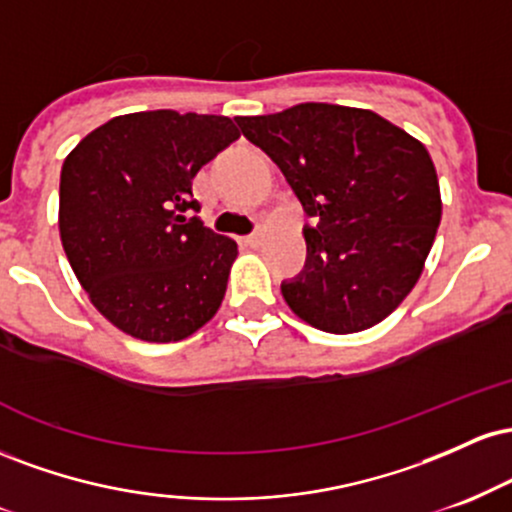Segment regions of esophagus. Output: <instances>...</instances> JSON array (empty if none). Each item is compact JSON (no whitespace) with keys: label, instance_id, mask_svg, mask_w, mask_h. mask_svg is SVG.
<instances>
[{"label":"esophagus","instance_id":"34e87169","mask_svg":"<svg viewBox=\"0 0 512 512\" xmlns=\"http://www.w3.org/2000/svg\"><path fill=\"white\" fill-rule=\"evenodd\" d=\"M245 245H250V248H262L264 245V233L260 231V233H252V236H248L245 238Z\"/></svg>","mask_w":512,"mask_h":512}]
</instances>
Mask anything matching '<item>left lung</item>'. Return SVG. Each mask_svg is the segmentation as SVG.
Returning <instances> with one entry per match:
<instances>
[{
	"label": "left lung",
	"instance_id": "left-lung-1",
	"mask_svg": "<svg viewBox=\"0 0 512 512\" xmlns=\"http://www.w3.org/2000/svg\"><path fill=\"white\" fill-rule=\"evenodd\" d=\"M301 199L308 260L281 284L289 308L322 332L383 322L419 281L443 214L426 146L373 110L301 103L236 117Z\"/></svg>",
	"mask_w": 512,
	"mask_h": 512
}]
</instances>
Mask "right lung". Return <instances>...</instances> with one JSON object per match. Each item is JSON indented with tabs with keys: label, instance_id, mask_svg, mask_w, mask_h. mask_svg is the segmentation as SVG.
<instances>
[{
	"label": "right lung",
	"instance_id": "right-lung-1",
	"mask_svg": "<svg viewBox=\"0 0 512 512\" xmlns=\"http://www.w3.org/2000/svg\"><path fill=\"white\" fill-rule=\"evenodd\" d=\"M240 137L223 115H117L64 158L60 238L88 301L142 342H180L216 315L236 240L204 228L192 180Z\"/></svg>",
	"mask_w": 512,
	"mask_h": 512
}]
</instances>
